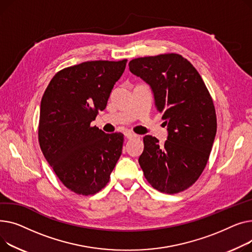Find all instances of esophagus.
Returning <instances> with one entry per match:
<instances>
[{"mask_svg":"<svg viewBox=\"0 0 252 252\" xmlns=\"http://www.w3.org/2000/svg\"><path fill=\"white\" fill-rule=\"evenodd\" d=\"M124 134H125V136H126L128 139L138 137V135H137V134H135V133H132V132H130V131H126V132L124 133Z\"/></svg>","mask_w":252,"mask_h":252,"instance_id":"obj_1","label":"esophagus"}]
</instances>
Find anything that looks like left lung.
<instances>
[{
  "mask_svg": "<svg viewBox=\"0 0 252 252\" xmlns=\"http://www.w3.org/2000/svg\"><path fill=\"white\" fill-rule=\"evenodd\" d=\"M129 70L151 85L168 127L164 145L151 135L143 137L139 165L155 189L179 193L196 182L209 160L217 133L213 98L197 70L181 55L133 59Z\"/></svg>",
  "mask_w": 252,
  "mask_h": 252,
  "instance_id": "left-lung-1",
  "label": "left lung"
}]
</instances>
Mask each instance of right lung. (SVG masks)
<instances>
[{"label":"right lung","mask_w":252,"mask_h":252,"mask_svg":"<svg viewBox=\"0 0 252 252\" xmlns=\"http://www.w3.org/2000/svg\"><path fill=\"white\" fill-rule=\"evenodd\" d=\"M127 60L88 61L59 71L40 102L38 142L69 190L93 195L105 187L122 154V133L106 134L91 123L105 110Z\"/></svg>","instance_id":"right-lung-1"}]
</instances>
